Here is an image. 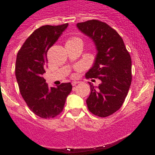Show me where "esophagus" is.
Listing matches in <instances>:
<instances>
[{"label": "esophagus", "instance_id": "obj_1", "mask_svg": "<svg viewBox=\"0 0 155 155\" xmlns=\"http://www.w3.org/2000/svg\"><path fill=\"white\" fill-rule=\"evenodd\" d=\"M71 84H72V86H75L77 84H79V82H77V81H72Z\"/></svg>", "mask_w": 155, "mask_h": 155}]
</instances>
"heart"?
<instances>
[{
  "label": "heart",
  "mask_w": 155,
  "mask_h": 155,
  "mask_svg": "<svg viewBox=\"0 0 155 155\" xmlns=\"http://www.w3.org/2000/svg\"><path fill=\"white\" fill-rule=\"evenodd\" d=\"M75 39H79V38H71V39L69 40V41H72V40H75Z\"/></svg>",
  "instance_id": "1"
}]
</instances>
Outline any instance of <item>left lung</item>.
I'll return each instance as SVG.
<instances>
[{
    "mask_svg": "<svg viewBox=\"0 0 155 155\" xmlns=\"http://www.w3.org/2000/svg\"><path fill=\"white\" fill-rule=\"evenodd\" d=\"M76 27L92 39L97 50L94 63L86 76L101 80L98 87L90 85L87 108L94 115L106 117L125 101L132 80L131 58L121 37L106 23L90 20L77 23Z\"/></svg>",
    "mask_w": 155,
    "mask_h": 155,
    "instance_id": "8db88e82",
    "label": "left lung"
}]
</instances>
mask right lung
I'll list each match as a JSON object with an SVG mask.
<instances>
[{
	"label": "right lung",
	"instance_id": "1",
	"mask_svg": "<svg viewBox=\"0 0 155 155\" xmlns=\"http://www.w3.org/2000/svg\"><path fill=\"white\" fill-rule=\"evenodd\" d=\"M68 26V23L41 26L25 40L17 55L15 75L21 97L30 110L42 118L58 115L72 89L71 83L50 87L42 77L47 68V51Z\"/></svg>",
	"mask_w": 155,
	"mask_h": 155
}]
</instances>
